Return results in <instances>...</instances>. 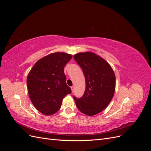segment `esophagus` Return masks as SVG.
<instances>
[{"label":"esophagus","mask_w":151,"mask_h":151,"mask_svg":"<svg viewBox=\"0 0 151 151\" xmlns=\"http://www.w3.org/2000/svg\"><path fill=\"white\" fill-rule=\"evenodd\" d=\"M70 88H71V90H72V93L74 92V86H72V87H70Z\"/></svg>","instance_id":"esophagus-1"}]
</instances>
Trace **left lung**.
Listing matches in <instances>:
<instances>
[{
	"label": "left lung",
	"mask_w": 151,
	"mask_h": 151,
	"mask_svg": "<svg viewBox=\"0 0 151 151\" xmlns=\"http://www.w3.org/2000/svg\"><path fill=\"white\" fill-rule=\"evenodd\" d=\"M74 60L83 71L86 89L83 97L74 96L79 111L88 116L103 111L114 96L116 79L115 72L102 57L91 52L74 55Z\"/></svg>",
	"instance_id": "1"
}]
</instances>
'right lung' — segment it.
<instances>
[{"mask_svg":"<svg viewBox=\"0 0 151 151\" xmlns=\"http://www.w3.org/2000/svg\"><path fill=\"white\" fill-rule=\"evenodd\" d=\"M72 58L65 52L50 53L35 63L27 77L31 101L38 111L52 115L60 108L71 89L66 84L63 68Z\"/></svg>","mask_w":151,"mask_h":151,"instance_id":"obj_1","label":"right lung"}]
</instances>
